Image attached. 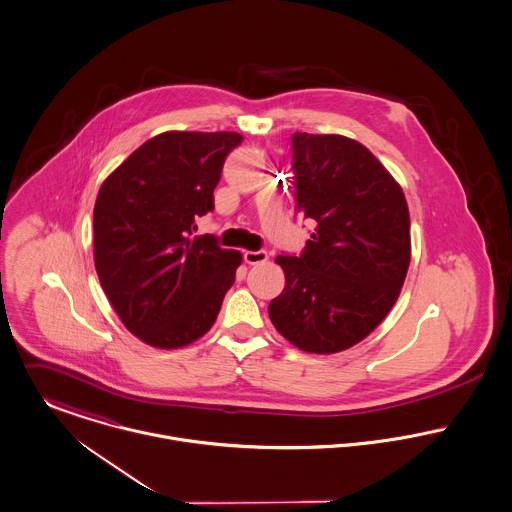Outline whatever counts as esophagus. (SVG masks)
<instances>
[{
	"instance_id": "esophagus-1",
	"label": "esophagus",
	"mask_w": 512,
	"mask_h": 512,
	"mask_svg": "<svg viewBox=\"0 0 512 512\" xmlns=\"http://www.w3.org/2000/svg\"><path fill=\"white\" fill-rule=\"evenodd\" d=\"M244 262L254 266V264H264L268 260V252L266 250H246L244 254Z\"/></svg>"
}]
</instances>
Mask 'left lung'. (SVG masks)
<instances>
[{"instance_id": "left-lung-1", "label": "left lung", "mask_w": 512, "mask_h": 512, "mask_svg": "<svg viewBox=\"0 0 512 512\" xmlns=\"http://www.w3.org/2000/svg\"><path fill=\"white\" fill-rule=\"evenodd\" d=\"M295 211L313 222L299 256H278L286 288L270 301L274 327L297 349L345 351L396 303L410 266V215L394 177L363 144L295 132Z\"/></svg>"}]
</instances>
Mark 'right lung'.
Instances as JSON below:
<instances>
[{"mask_svg": "<svg viewBox=\"0 0 512 512\" xmlns=\"http://www.w3.org/2000/svg\"><path fill=\"white\" fill-rule=\"evenodd\" d=\"M234 132H165L138 147L100 187L94 266L122 323L147 345L179 349L203 337L234 284L240 252L193 236L215 209Z\"/></svg>", "mask_w": 512, "mask_h": 512, "instance_id": "add662e5", "label": "right lung"}]
</instances>
